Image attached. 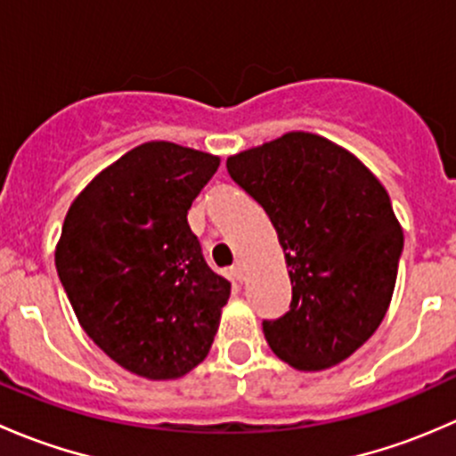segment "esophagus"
Here are the masks:
<instances>
[{
    "label": "esophagus",
    "mask_w": 456,
    "mask_h": 456,
    "mask_svg": "<svg viewBox=\"0 0 456 456\" xmlns=\"http://www.w3.org/2000/svg\"><path fill=\"white\" fill-rule=\"evenodd\" d=\"M232 275L236 280H240V282L245 280V266H242V262H236V265L232 266Z\"/></svg>",
    "instance_id": "obj_1"
}]
</instances>
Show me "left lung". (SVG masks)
<instances>
[{
    "label": "left lung",
    "mask_w": 456,
    "mask_h": 456,
    "mask_svg": "<svg viewBox=\"0 0 456 456\" xmlns=\"http://www.w3.org/2000/svg\"><path fill=\"white\" fill-rule=\"evenodd\" d=\"M227 172L265 207L287 257L291 305L262 322L271 351L297 370L351 357L397 280L403 232L388 191L351 151L309 132L229 156Z\"/></svg>",
    "instance_id": "left-lung-1"
}]
</instances>
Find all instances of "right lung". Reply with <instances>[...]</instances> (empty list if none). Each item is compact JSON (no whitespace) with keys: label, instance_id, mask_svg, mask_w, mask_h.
I'll list each match as a JSON object with an SVG mask.
<instances>
[{"label":"right lung","instance_id":"1","mask_svg":"<svg viewBox=\"0 0 456 456\" xmlns=\"http://www.w3.org/2000/svg\"><path fill=\"white\" fill-rule=\"evenodd\" d=\"M218 156L142 142L77 196L54 251L87 338L134 375L176 379L209 353L232 284L202 257L187 211Z\"/></svg>","mask_w":456,"mask_h":456}]
</instances>
